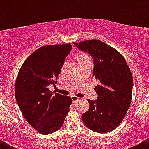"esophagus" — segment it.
Masks as SVG:
<instances>
[{"label":"esophagus","mask_w":149,"mask_h":149,"mask_svg":"<svg viewBox=\"0 0 149 149\" xmlns=\"http://www.w3.org/2000/svg\"><path fill=\"white\" fill-rule=\"evenodd\" d=\"M71 100L73 102H77V101H79V100H81V99L79 98V97H76V96H71Z\"/></svg>","instance_id":"1"}]
</instances>
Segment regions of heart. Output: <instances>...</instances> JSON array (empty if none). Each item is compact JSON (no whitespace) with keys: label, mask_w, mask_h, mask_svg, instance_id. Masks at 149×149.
<instances>
[{"label":"heart","mask_w":149,"mask_h":149,"mask_svg":"<svg viewBox=\"0 0 149 149\" xmlns=\"http://www.w3.org/2000/svg\"><path fill=\"white\" fill-rule=\"evenodd\" d=\"M78 61H86V60H89L88 55L84 52H80L77 56Z\"/></svg>","instance_id":"b5f03b06"}]
</instances>
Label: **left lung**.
<instances>
[{"instance_id": "left-lung-1", "label": "left lung", "mask_w": 149, "mask_h": 149, "mask_svg": "<svg viewBox=\"0 0 149 149\" xmlns=\"http://www.w3.org/2000/svg\"><path fill=\"white\" fill-rule=\"evenodd\" d=\"M73 44L92 56L93 76L100 81L94 88L97 100H88L89 109L82 115V120L97 133L113 130L124 119L131 103L133 76L130 68L117 49L100 40Z\"/></svg>"}]
</instances>
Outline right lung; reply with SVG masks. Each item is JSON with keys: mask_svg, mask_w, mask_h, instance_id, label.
I'll use <instances>...</instances> for the list:
<instances>
[{"mask_svg": "<svg viewBox=\"0 0 149 149\" xmlns=\"http://www.w3.org/2000/svg\"><path fill=\"white\" fill-rule=\"evenodd\" d=\"M70 43L43 46L25 60L15 83V97L26 120L40 134L48 135L63 125L71 104L70 97L49 91L56 84Z\"/></svg>", "mask_w": 149, "mask_h": 149, "instance_id": "obj_1", "label": "right lung"}]
</instances>
